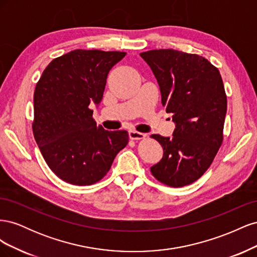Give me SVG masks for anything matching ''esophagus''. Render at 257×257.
I'll return each instance as SVG.
<instances>
[{"label":"esophagus","instance_id":"1","mask_svg":"<svg viewBox=\"0 0 257 257\" xmlns=\"http://www.w3.org/2000/svg\"><path fill=\"white\" fill-rule=\"evenodd\" d=\"M128 136L131 139H133V141H139V139H144L146 137V134L141 133V132L134 131V130H131L128 132Z\"/></svg>","mask_w":257,"mask_h":257}]
</instances>
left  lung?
Here are the masks:
<instances>
[{"instance_id": "left-lung-1", "label": "left lung", "mask_w": 257, "mask_h": 257, "mask_svg": "<svg viewBox=\"0 0 257 257\" xmlns=\"http://www.w3.org/2000/svg\"><path fill=\"white\" fill-rule=\"evenodd\" d=\"M141 57L152 69L162 105L176 124L172 138L151 135L164 151L151 174L173 188L191 184L211 165L223 142L227 98L222 77L198 54L155 49Z\"/></svg>"}]
</instances>
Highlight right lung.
I'll return each instance as SVG.
<instances>
[{"mask_svg":"<svg viewBox=\"0 0 257 257\" xmlns=\"http://www.w3.org/2000/svg\"><path fill=\"white\" fill-rule=\"evenodd\" d=\"M125 52L77 49L52 60L34 91L36 144L52 172L74 185L99 181L128 143L126 131H106L93 119L108 73Z\"/></svg>","mask_w":257,"mask_h":257,"instance_id":"add662e5","label":"right lung"}]
</instances>
